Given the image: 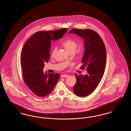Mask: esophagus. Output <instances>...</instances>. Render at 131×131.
Returning a JSON list of instances; mask_svg holds the SVG:
<instances>
[{"instance_id": "1", "label": "esophagus", "mask_w": 131, "mask_h": 131, "mask_svg": "<svg viewBox=\"0 0 131 131\" xmlns=\"http://www.w3.org/2000/svg\"><path fill=\"white\" fill-rule=\"evenodd\" d=\"M68 77V75H66V74H64V75H61V78H67Z\"/></svg>"}]
</instances>
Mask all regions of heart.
I'll return each instance as SVG.
<instances>
[{
  "instance_id": "1",
  "label": "heart",
  "mask_w": 131,
  "mask_h": 131,
  "mask_svg": "<svg viewBox=\"0 0 131 131\" xmlns=\"http://www.w3.org/2000/svg\"><path fill=\"white\" fill-rule=\"evenodd\" d=\"M61 45L65 48V49L69 53H70L71 52H74L78 46V44L75 40L73 39H67L63 41L61 43ZM56 48H54L52 49L51 53V57L53 56L54 53L56 52Z\"/></svg>"
}]
</instances>
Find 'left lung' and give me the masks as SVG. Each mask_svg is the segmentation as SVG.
<instances>
[{
  "label": "left lung",
  "instance_id": "1",
  "mask_svg": "<svg viewBox=\"0 0 131 131\" xmlns=\"http://www.w3.org/2000/svg\"><path fill=\"white\" fill-rule=\"evenodd\" d=\"M69 33H74L84 39V51L81 69L86 68L87 75L75 74L77 81L74 93L79 97H85L92 93L103 76L106 67V47L99 35L91 29L74 28Z\"/></svg>",
  "mask_w": 131,
  "mask_h": 131
}]
</instances>
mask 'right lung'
I'll return each instance as SVG.
<instances>
[{
  "instance_id": "1",
  "label": "right lung",
  "mask_w": 131,
  "mask_h": 131,
  "mask_svg": "<svg viewBox=\"0 0 131 131\" xmlns=\"http://www.w3.org/2000/svg\"><path fill=\"white\" fill-rule=\"evenodd\" d=\"M67 31L63 28L54 31H38L33 34L24 46L20 57L23 77L25 84L39 97H44L52 91L60 78L43 72L45 63L50 59L51 40H57Z\"/></svg>"
}]
</instances>
